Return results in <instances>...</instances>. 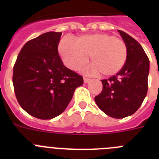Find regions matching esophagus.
Segmentation results:
<instances>
[{
	"label": "esophagus",
	"mask_w": 159,
	"mask_h": 159,
	"mask_svg": "<svg viewBox=\"0 0 159 159\" xmlns=\"http://www.w3.org/2000/svg\"><path fill=\"white\" fill-rule=\"evenodd\" d=\"M90 80L89 78H87V77H84V82L86 84V83H88V81Z\"/></svg>",
	"instance_id": "obj_1"
}]
</instances>
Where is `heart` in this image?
Here are the masks:
<instances>
[{
	"mask_svg": "<svg viewBox=\"0 0 159 159\" xmlns=\"http://www.w3.org/2000/svg\"><path fill=\"white\" fill-rule=\"evenodd\" d=\"M59 52L64 64L74 71L84 67L90 56L92 72L111 76L124 65L127 47L124 40L114 35L94 33L78 36L75 42L64 37L59 44Z\"/></svg>",
	"mask_w": 159,
	"mask_h": 159,
	"instance_id": "b5f03b06",
	"label": "heart"
}]
</instances>
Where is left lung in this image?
<instances>
[{
    "label": "left lung",
    "mask_w": 159,
    "mask_h": 159,
    "mask_svg": "<svg viewBox=\"0 0 159 159\" xmlns=\"http://www.w3.org/2000/svg\"><path fill=\"white\" fill-rule=\"evenodd\" d=\"M118 31L127 44V60L116 75L101 80L102 90L95 97V101L106 115L123 119L133 115L145 99L150 61L137 40L126 32Z\"/></svg>",
    "instance_id": "1"
}]
</instances>
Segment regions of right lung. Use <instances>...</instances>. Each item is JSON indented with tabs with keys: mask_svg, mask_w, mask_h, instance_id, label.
I'll list each match as a JSON object with an SVG mask.
<instances>
[{
	"mask_svg": "<svg viewBox=\"0 0 159 159\" xmlns=\"http://www.w3.org/2000/svg\"><path fill=\"white\" fill-rule=\"evenodd\" d=\"M62 32H48L29 40L13 67L14 92L25 111L40 119L62 113L75 88L84 84L81 75L68 69L58 54Z\"/></svg>",
	"mask_w": 159,
	"mask_h": 159,
	"instance_id": "add662e5",
	"label": "right lung"
}]
</instances>
